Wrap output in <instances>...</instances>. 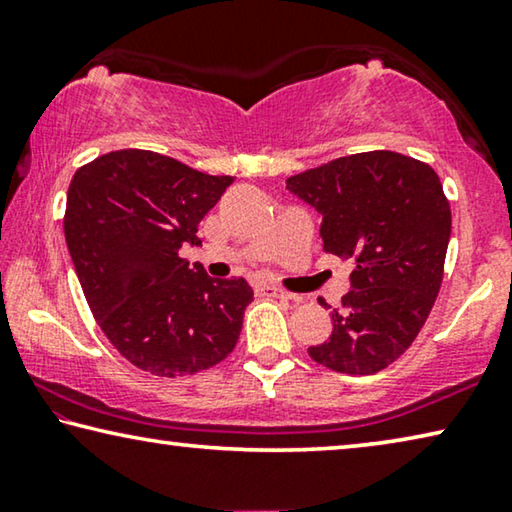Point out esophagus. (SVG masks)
<instances>
[{
    "mask_svg": "<svg viewBox=\"0 0 512 512\" xmlns=\"http://www.w3.org/2000/svg\"><path fill=\"white\" fill-rule=\"evenodd\" d=\"M255 292L264 294V296H276V299H292V294L285 292V289L278 287V285H255Z\"/></svg>",
    "mask_w": 512,
    "mask_h": 512,
    "instance_id": "1",
    "label": "esophagus"
}]
</instances>
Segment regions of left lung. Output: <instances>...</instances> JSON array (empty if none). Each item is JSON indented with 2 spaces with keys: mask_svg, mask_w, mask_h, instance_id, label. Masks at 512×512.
I'll use <instances>...</instances> for the list:
<instances>
[{
  "mask_svg": "<svg viewBox=\"0 0 512 512\" xmlns=\"http://www.w3.org/2000/svg\"><path fill=\"white\" fill-rule=\"evenodd\" d=\"M287 188L319 213L326 253L356 264L329 340L308 354L335 372L375 375L416 340L444 280L451 204L437 172L381 149L312 167Z\"/></svg>",
  "mask_w": 512,
  "mask_h": 512,
  "instance_id": "1",
  "label": "left lung"
}]
</instances>
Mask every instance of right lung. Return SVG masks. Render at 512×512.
I'll return each instance as SVG.
<instances>
[{
    "label": "right lung",
    "instance_id": "obj_1",
    "mask_svg": "<svg viewBox=\"0 0 512 512\" xmlns=\"http://www.w3.org/2000/svg\"><path fill=\"white\" fill-rule=\"evenodd\" d=\"M234 177L121 149L73 174L64 234L91 315L114 349L156 377H186L230 356L253 289L190 269L181 246Z\"/></svg>",
    "mask_w": 512,
    "mask_h": 512
}]
</instances>
